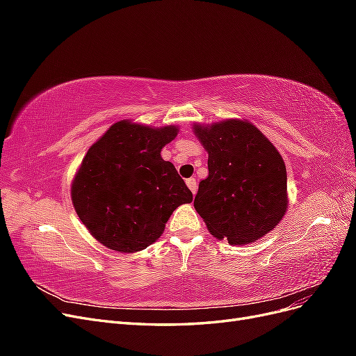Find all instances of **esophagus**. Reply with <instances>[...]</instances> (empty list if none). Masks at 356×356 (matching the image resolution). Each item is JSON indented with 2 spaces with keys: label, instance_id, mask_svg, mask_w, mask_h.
I'll return each mask as SVG.
<instances>
[{
  "label": "esophagus",
  "instance_id": "esophagus-1",
  "mask_svg": "<svg viewBox=\"0 0 356 356\" xmlns=\"http://www.w3.org/2000/svg\"><path fill=\"white\" fill-rule=\"evenodd\" d=\"M186 182H187V187L191 190L193 195H196V191H197V184H196V179H195V178H188Z\"/></svg>",
  "mask_w": 356,
  "mask_h": 356
}]
</instances>
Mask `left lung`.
Segmentation results:
<instances>
[{"label": "left lung", "instance_id": "8db88e82", "mask_svg": "<svg viewBox=\"0 0 356 356\" xmlns=\"http://www.w3.org/2000/svg\"><path fill=\"white\" fill-rule=\"evenodd\" d=\"M208 152V178L195 208L213 238L251 243L273 230L286 212V169L273 144L248 120L195 124Z\"/></svg>", "mask_w": 356, "mask_h": 356}]
</instances>
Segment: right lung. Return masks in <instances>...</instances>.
Segmentation results:
<instances>
[{"mask_svg": "<svg viewBox=\"0 0 356 356\" xmlns=\"http://www.w3.org/2000/svg\"><path fill=\"white\" fill-rule=\"evenodd\" d=\"M178 127L114 123L89 152L72 179L71 199L93 238L118 252L156 242L179 204L193 200L175 166L160 156Z\"/></svg>", "mask_w": 356, "mask_h": 356, "instance_id": "1", "label": "right lung"}]
</instances>
